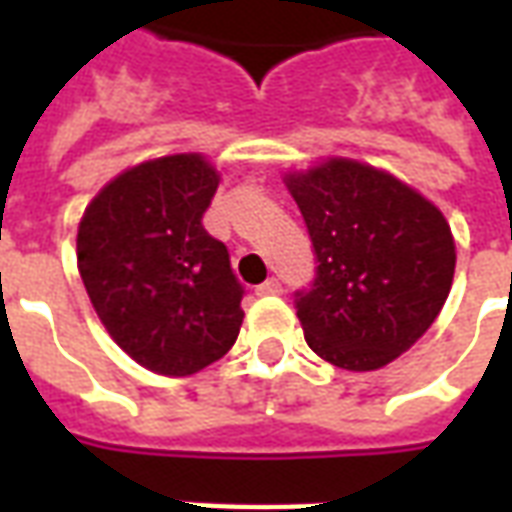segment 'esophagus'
I'll use <instances>...</instances> for the list:
<instances>
[{
	"label": "esophagus",
	"mask_w": 512,
	"mask_h": 512,
	"mask_svg": "<svg viewBox=\"0 0 512 512\" xmlns=\"http://www.w3.org/2000/svg\"><path fill=\"white\" fill-rule=\"evenodd\" d=\"M282 293V282L279 279H266L263 285H257V296H277Z\"/></svg>",
	"instance_id": "esophagus-1"
}]
</instances>
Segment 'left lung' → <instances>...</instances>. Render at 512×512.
I'll use <instances>...</instances> for the list:
<instances>
[{
	"label": "left lung",
	"mask_w": 512,
	"mask_h": 512,
	"mask_svg": "<svg viewBox=\"0 0 512 512\" xmlns=\"http://www.w3.org/2000/svg\"><path fill=\"white\" fill-rule=\"evenodd\" d=\"M285 183L318 263L310 288L296 290L307 345L343 370L389 365L450 296V224L419 191L351 158H329Z\"/></svg>",
	"instance_id": "8db88e82"
}]
</instances>
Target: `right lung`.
<instances>
[{
    "label": "right lung",
    "mask_w": 512,
    "mask_h": 512,
    "mask_svg": "<svg viewBox=\"0 0 512 512\" xmlns=\"http://www.w3.org/2000/svg\"><path fill=\"white\" fill-rule=\"evenodd\" d=\"M219 172L200 153L136 164L98 191L76 260L98 318L134 362L191 376L233 348L244 285L202 227Z\"/></svg>",
    "instance_id": "1"
}]
</instances>
